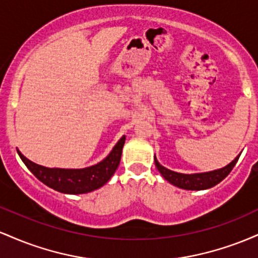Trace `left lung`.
<instances>
[{
  "instance_id": "1",
  "label": "left lung",
  "mask_w": 258,
  "mask_h": 258,
  "mask_svg": "<svg viewBox=\"0 0 258 258\" xmlns=\"http://www.w3.org/2000/svg\"><path fill=\"white\" fill-rule=\"evenodd\" d=\"M239 156H236L235 159L230 162L229 165H227L226 167L220 168V170L211 171V172H205V173H194V174H184V173H178L173 172V171L168 170V168L164 167L162 165H160L158 160L155 159V166L159 170V172L162 174L165 179L168 180L170 183H172L173 185L178 186V188L186 189V190H203V189H209L212 186L218 184L221 180H223L228 174L230 173V171L233 170V167L235 166V164L238 162Z\"/></svg>"
}]
</instances>
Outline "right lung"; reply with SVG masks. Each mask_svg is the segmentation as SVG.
<instances>
[{"instance_id":"right-lung-1","label":"right lung","mask_w":258,"mask_h":258,"mask_svg":"<svg viewBox=\"0 0 258 258\" xmlns=\"http://www.w3.org/2000/svg\"><path fill=\"white\" fill-rule=\"evenodd\" d=\"M125 139V136H122L111 153L102 162L80 170L43 167L26 159L20 152L18 154L32 174L47 186L65 194H84L100 188L111 178L120 164Z\"/></svg>"}]
</instances>
